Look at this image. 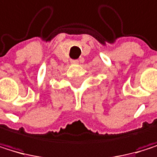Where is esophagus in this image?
I'll return each mask as SVG.
<instances>
[{"label":"esophagus","mask_w":157,"mask_h":157,"mask_svg":"<svg viewBox=\"0 0 157 157\" xmlns=\"http://www.w3.org/2000/svg\"><path fill=\"white\" fill-rule=\"evenodd\" d=\"M71 62H72V63H78L79 61H78L77 59H73V60H71Z\"/></svg>","instance_id":"esophagus-1"}]
</instances>
